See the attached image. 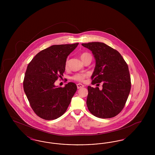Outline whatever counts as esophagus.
<instances>
[{
  "instance_id": "obj_1",
  "label": "esophagus",
  "mask_w": 155,
  "mask_h": 155,
  "mask_svg": "<svg viewBox=\"0 0 155 155\" xmlns=\"http://www.w3.org/2000/svg\"><path fill=\"white\" fill-rule=\"evenodd\" d=\"M77 88L80 89L82 88V87H84V85H82V84H77Z\"/></svg>"
}]
</instances>
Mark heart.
<instances>
[{
	"instance_id": "b5f03b06",
	"label": "heart",
	"mask_w": 155,
	"mask_h": 155,
	"mask_svg": "<svg viewBox=\"0 0 155 155\" xmlns=\"http://www.w3.org/2000/svg\"><path fill=\"white\" fill-rule=\"evenodd\" d=\"M88 58H92V56L91 54L88 53H83L81 54V59L82 61H84L85 59H87ZM68 60H66L65 63V68L67 69L68 68ZM87 74H76L72 77V79L75 81H79V82H83L85 80V78L87 77Z\"/></svg>"
}]
</instances>
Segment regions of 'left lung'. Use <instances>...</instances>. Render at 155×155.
<instances>
[{"label": "left lung", "instance_id": "8db88e82", "mask_svg": "<svg viewBox=\"0 0 155 155\" xmlns=\"http://www.w3.org/2000/svg\"><path fill=\"white\" fill-rule=\"evenodd\" d=\"M82 45L92 51L96 60L92 84L103 83L102 90L88 87L89 111L99 118L115 117L124 108L131 90L128 65L117 51L104 43L95 42Z\"/></svg>", "mask_w": 155, "mask_h": 155}]
</instances>
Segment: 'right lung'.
<instances>
[{
	"label": "right lung",
	"mask_w": 155,
	"mask_h": 155,
	"mask_svg": "<svg viewBox=\"0 0 155 155\" xmlns=\"http://www.w3.org/2000/svg\"><path fill=\"white\" fill-rule=\"evenodd\" d=\"M78 45H52L39 52L28 64L23 87L31 108L39 117L54 120L67 110L77 85L68 82L57 88L54 82L63 76L67 58Z\"/></svg>",
	"instance_id": "1"
}]
</instances>
